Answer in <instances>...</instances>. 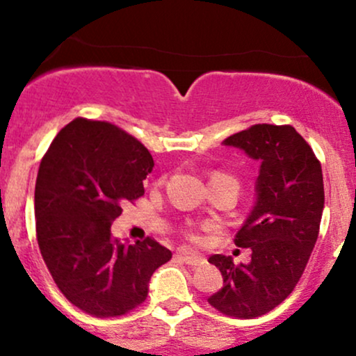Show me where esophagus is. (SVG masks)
Wrapping results in <instances>:
<instances>
[{
  "label": "esophagus",
  "mask_w": 356,
  "mask_h": 356,
  "mask_svg": "<svg viewBox=\"0 0 356 356\" xmlns=\"http://www.w3.org/2000/svg\"><path fill=\"white\" fill-rule=\"evenodd\" d=\"M177 259H181L182 263L189 264V266H201L204 263V257L202 256H197V254H192V252H187V251H179L177 254H175Z\"/></svg>",
  "instance_id": "obj_1"
}]
</instances>
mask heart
<instances>
[{"mask_svg":"<svg viewBox=\"0 0 356 356\" xmlns=\"http://www.w3.org/2000/svg\"><path fill=\"white\" fill-rule=\"evenodd\" d=\"M211 182H229V184H232V186L236 187V189H239L238 179H236L234 175L226 174V172H214V174H212V177H211ZM189 238L192 241H197L199 239L197 236L194 234V232H189Z\"/></svg>","mask_w":356,"mask_h":356,"instance_id":"b5f03b06","label":"heart"}]
</instances>
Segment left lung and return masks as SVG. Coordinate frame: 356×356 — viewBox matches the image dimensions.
Returning <instances> with one entry per match:
<instances>
[{"label":"left lung","mask_w":356,"mask_h":356,"mask_svg":"<svg viewBox=\"0 0 356 356\" xmlns=\"http://www.w3.org/2000/svg\"><path fill=\"white\" fill-rule=\"evenodd\" d=\"M261 162L254 209L236 234L251 249L248 264L214 254L224 286L207 298L212 308L251 320L275 309L291 295L316 244L325 206L323 172L295 127L256 124L224 140Z\"/></svg>","instance_id":"1"}]
</instances>
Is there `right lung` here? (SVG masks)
<instances>
[{
    "label": "right lung",
    "instance_id": "right-lung-1",
    "mask_svg": "<svg viewBox=\"0 0 356 356\" xmlns=\"http://www.w3.org/2000/svg\"><path fill=\"white\" fill-rule=\"evenodd\" d=\"M154 159L108 122L75 118L56 134L35 186L36 239L63 296L81 312L115 318L145 301L154 271L172 252L152 238L127 244L110 226L144 195Z\"/></svg>",
    "mask_w": 356,
    "mask_h": 356
}]
</instances>
